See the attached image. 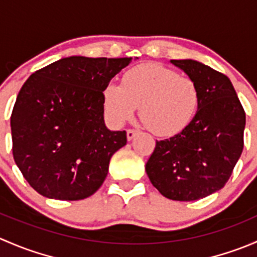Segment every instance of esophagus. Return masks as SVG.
Segmentation results:
<instances>
[{
  "label": "esophagus",
  "instance_id": "34e87169",
  "mask_svg": "<svg viewBox=\"0 0 257 257\" xmlns=\"http://www.w3.org/2000/svg\"><path fill=\"white\" fill-rule=\"evenodd\" d=\"M137 134H138V131H134V129H128V131H126V138H128V141H132V139H133Z\"/></svg>",
  "mask_w": 257,
  "mask_h": 257
}]
</instances>
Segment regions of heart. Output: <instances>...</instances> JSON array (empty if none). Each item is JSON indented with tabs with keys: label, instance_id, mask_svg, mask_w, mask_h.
Returning <instances> with one entry per match:
<instances>
[{
	"label": "heart",
	"instance_id": "obj_1",
	"mask_svg": "<svg viewBox=\"0 0 257 257\" xmlns=\"http://www.w3.org/2000/svg\"><path fill=\"white\" fill-rule=\"evenodd\" d=\"M200 100L198 84L190 77L158 63L128 69L120 85L110 82L103 88L105 118L115 126L133 118L137 107L142 120L159 137H172L189 125Z\"/></svg>",
	"mask_w": 257,
	"mask_h": 257
}]
</instances>
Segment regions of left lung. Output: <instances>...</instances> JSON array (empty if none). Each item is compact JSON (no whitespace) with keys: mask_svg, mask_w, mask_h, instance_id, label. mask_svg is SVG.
Here are the masks:
<instances>
[{"mask_svg":"<svg viewBox=\"0 0 257 257\" xmlns=\"http://www.w3.org/2000/svg\"><path fill=\"white\" fill-rule=\"evenodd\" d=\"M198 84L200 100L184 131L157 141L145 165L163 196L178 201L203 199L224 188L243 148L246 116L231 80L194 59H172Z\"/></svg>","mask_w":257,"mask_h":257,"instance_id":"1","label":"left lung"}]
</instances>
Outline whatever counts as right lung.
I'll use <instances>...</instances> for the list:
<instances>
[{"mask_svg":"<svg viewBox=\"0 0 257 257\" xmlns=\"http://www.w3.org/2000/svg\"><path fill=\"white\" fill-rule=\"evenodd\" d=\"M131 62L66 57L22 85L11 115L12 152L38 194L73 201L100 188L110 158L126 144L125 131L105 126L102 90Z\"/></svg>","mask_w":257,"mask_h":257,"instance_id":"add662e5","label":"right lung"}]
</instances>
